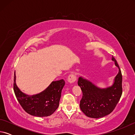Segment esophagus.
<instances>
[{
  "label": "esophagus",
  "mask_w": 135,
  "mask_h": 135,
  "mask_svg": "<svg viewBox=\"0 0 135 135\" xmlns=\"http://www.w3.org/2000/svg\"><path fill=\"white\" fill-rule=\"evenodd\" d=\"M76 79H77V78H76V75L73 73V74H71L69 75V76H68V81L70 83H73L74 81H76Z\"/></svg>",
  "instance_id": "1"
}]
</instances>
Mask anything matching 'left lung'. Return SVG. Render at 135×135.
<instances>
[{"label": "left lung", "instance_id": "8db88e82", "mask_svg": "<svg viewBox=\"0 0 135 135\" xmlns=\"http://www.w3.org/2000/svg\"><path fill=\"white\" fill-rule=\"evenodd\" d=\"M112 60L119 70L113 86L100 89L83 77H80L78 79V85L83 93L80 107L82 112L89 117L98 118L108 115L115 108L122 97V71L113 56Z\"/></svg>", "mask_w": 135, "mask_h": 135}]
</instances>
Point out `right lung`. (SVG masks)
Wrapping results in <instances>:
<instances>
[{
	"mask_svg": "<svg viewBox=\"0 0 135 135\" xmlns=\"http://www.w3.org/2000/svg\"><path fill=\"white\" fill-rule=\"evenodd\" d=\"M15 79V72L13 90L20 104L27 113L36 117H47L53 114L58 108L61 92L65 85L63 79L52 81L45 90L33 96L22 92L16 84Z\"/></svg>",
	"mask_w": 135,
	"mask_h": 135,
	"instance_id": "1",
	"label": "right lung"
}]
</instances>
